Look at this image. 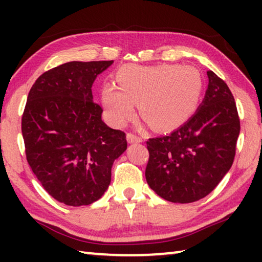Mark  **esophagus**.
<instances>
[{
    "label": "esophagus",
    "instance_id": "obj_1",
    "mask_svg": "<svg viewBox=\"0 0 262 262\" xmlns=\"http://www.w3.org/2000/svg\"><path fill=\"white\" fill-rule=\"evenodd\" d=\"M127 141H128V143H140V142H142L143 140H142L140 136L134 135V134H133V133H128V134H127Z\"/></svg>",
    "mask_w": 262,
    "mask_h": 262
}]
</instances>
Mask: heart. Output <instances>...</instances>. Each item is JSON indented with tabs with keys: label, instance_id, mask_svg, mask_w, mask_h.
I'll list each match as a JSON object with an SVG mask.
<instances>
[{
	"label": "heart",
	"instance_id": "1",
	"mask_svg": "<svg viewBox=\"0 0 262 262\" xmlns=\"http://www.w3.org/2000/svg\"><path fill=\"white\" fill-rule=\"evenodd\" d=\"M117 81L119 88H104L101 100L110 121L119 127L134 118L140 104L150 127L174 129L192 117L203 90L201 74L192 66H128L119 70Z\"/></svg>",
	"mask_w": 262,
	"mask_h": 262
}]
</instances>
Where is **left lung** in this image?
<instances>
[{
  "label": "left lung",
  "mask_w": 262,
  "mask_h": 262,
  "mask_svg": "<svg viewBox=\"0 0 262 262\" xmlns=\"http://www.w3.org/2000/svg\"><path fill=\"white\" fill-rule=\"evenodd\" d=\"M205 99L171 134L149 139L145 179L155 193L174 203L207 196L228 173L241 132L237 106L227 83L211 70Z\"/></svg>",
  "instance_id": "obj_1"
}]
</instances>
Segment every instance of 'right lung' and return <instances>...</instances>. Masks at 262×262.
<instances>
[{
	"mask_svg": "<svg viewBox=\"0 0 262 262\" xmlns=\"http://www.w3.org/2000/svg\"><path fill=\"white\" fill-rule=\"evenodd\" d=\"M113 61H72L43 73L31 88L21 118L26 159L46 192L67 206L103 196L126 134L101 120L92 84Z\"/></svg>",
	"mask_w": 262,
	"mask_h": 262,
	"instance_id": "right-lung-1",
	"label": "right lung"
}]
</instances>
